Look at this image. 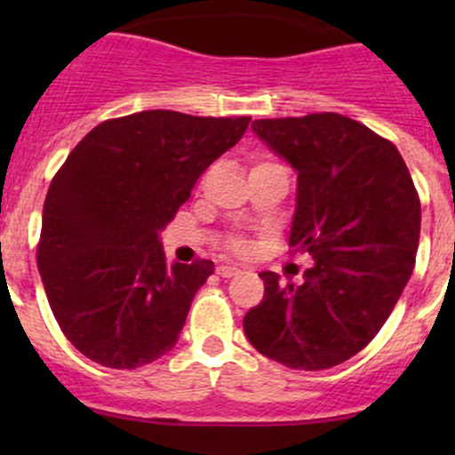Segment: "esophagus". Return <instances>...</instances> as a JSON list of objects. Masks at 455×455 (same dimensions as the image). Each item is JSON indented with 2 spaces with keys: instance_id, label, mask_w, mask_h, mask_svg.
I'll use <instances>...</instances> for the list:
<instances>
[{
  "instance_id": "esophagus-1",
  "label": "esophagus",
  "mask_w": 455,
  "mask_h": 455,
  "mask_svg": "<svg viewBox=\"0 0 455 455\" xmlns=\"http://www.w3.org/2000/svg\"><path fill=\"white\" fill-rule=\"evenodd\" d=\"M240 273V268L233 264H220L218 266V275L220 277H235V275Z\"/></svg>"
}]
</instances>
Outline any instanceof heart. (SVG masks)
I'll return each mask as SVG.
<instances>
[{
	"label": "heart",
	"mask_w": 455,
	"mask_h": 455,
	"mask_svg": "<svg viewBox=\"0 0 455 455\" xmlns=\"http://www.w3.org/2000/svg\"><path fill=\"white\" fill-rule=\"evenodd\" d=\"M261 164H268V163H261ZM233 246H235V249H242V244H240V242H235V244H233Z\"/></svg>",
	"instance_id": "b5f03b06"
}]
</instances>
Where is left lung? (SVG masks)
<instances>
[{
	"mask_svg": "<svg viewBox=\"0 0 455 455\" xmlns=\"http://www.w3.org/2000/svg\"><path fill=\"white\" fill-rule=\"evenodd\" d=\"M253 132L297 172L291 246L315 264L301 286L259 273L244 332L286 368L328 370L368 346L410 282L419 194L396 147L341 114L261 118Z\"/></svg>",
	"mask_w": 455,
	"mask_h": 455,
	"instance_id": "left-lung-1",
	"label": "left lung"
}]
</instances>
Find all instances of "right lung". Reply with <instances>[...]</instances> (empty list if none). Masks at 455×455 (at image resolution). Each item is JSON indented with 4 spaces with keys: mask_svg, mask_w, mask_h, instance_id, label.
I'll list each match as a JSON object with an SVG mask.
<instances>
[{
    "mask_svg": "<svg viewBox=\"0 0 455 455\" xmlns=\"http://www.w3.org/2000/svg\"><path fill=\"white\" fill-rule=\"evenodd\" d=\"M249 123L147 109L100 123L70 151L45 196L36 264L87 359L134 370L176 346L213 261L169 266L160 231Z\"/></svg>",
    "mask_w": 455,
    "mask_h": 455,
    "instance_id": "1",
    "label": "right lung"
}]
</instances>
